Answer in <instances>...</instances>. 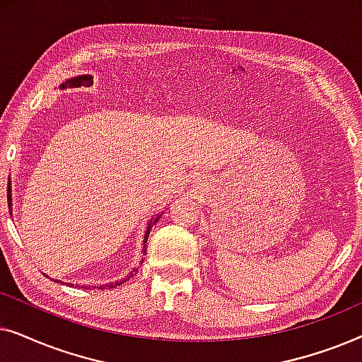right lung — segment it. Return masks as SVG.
Returning a JSON list of instances; mask_svg holds the SVG:
<instances>
[{"instance_id":"add662e5","label":"right lung","mask_w":362,"mask_h":362,"mask_svg":"<svg viewBox=\"0 0 362 362\" xmlns=\"http://www.w3.org/2000/svg\"><path fill=\"white\" fill-rule=\"evenodd\" d=\"M81 86H83V87H88V86H92V76H78V77H74V78H69V81L66 82V83H61V88H66V87H81ZM8 206H11V187H8ZM158 219H155V222H156ZM148 234H150V229L146 230V239H148ZM146 239H145V242H146ZM143 262V260H141ZM130 276H133V275H128V279H130ZM128 279H123V280H120V281H117V284H108V285H105V286H98V288H113V286H117V285H122L123 281H127ZM59 284V281H57ZM71 285V284H69ZM83 288V286H82ZM87 288H90V286H87Z\"/></svg>"}]
</instances>
